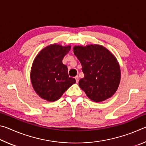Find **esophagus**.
<instances>
[{
	"instance_id": "34e87169",
	"label": "esophagus",
	"mask_w": 146,
	"mask_h": 146,
	"mask_svg": "<svg viewBox=\"0 0 146 146\" xmlns=\"http://www.w3.org/2000/svg\"><path fill=\"white\" fill-rule=\"evenodd\" d=\"M75 80H76V82L78 83V76H76L75 77Z\"/></svg>"
}]
</instances>
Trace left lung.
<instances>
[{"mask_svg":"<svg viewBox=\"0 0 146 146\" xmlns=\"http://www.w3.org/2000/svg\"><path fill=\"white\" fill-rule=\"evenodd\" d=\"M73 52L80 62L84 77L78 85L89 98L95 102L114 95L120 84L121 72L115 56L103 46H75Z\"/></svg>","mask_w":146,"mask_h":146,"instance_id":"8db88e82","label":"left lung"}]
</instances>
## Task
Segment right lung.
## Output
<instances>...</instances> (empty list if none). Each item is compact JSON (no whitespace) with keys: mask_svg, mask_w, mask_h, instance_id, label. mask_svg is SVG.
<instances>
[{"mask_svg":"<svg viewBox=\"0 0 146 146\" xmlns=\"http://www.w3.org/2000/svg\"><path fill=\"white\" fill-rule=\"evenodd\" d=\"M71 46L58 44L45 47L35 58L32 64L30 78L36 93L42 99L54 102L76 82L69 77L68 67L62 59L70 51Z\"/></svg>","mask_w":146,"mask_h":146,"instance_id":"1","label":"right lung"}]
</instances>
